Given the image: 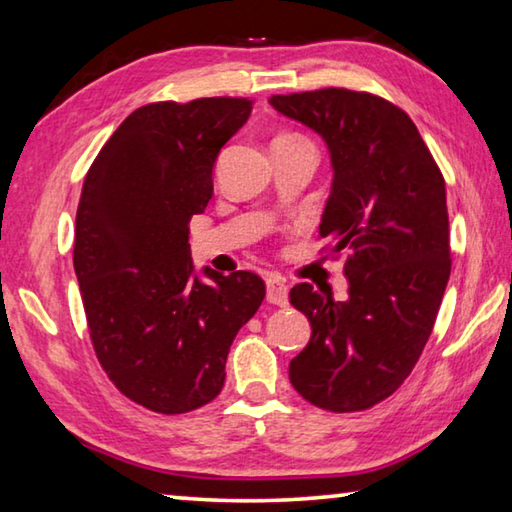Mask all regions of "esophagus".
Returning a JSON list of instances; mask_svg holds the SVG:
<instances>
[{"label":"esophagus","instance_id":"esophagus-1","mask_svg":"<svg viewBox=\"0 0 512 512\" xmlns=\"http://www.w3.org/2000/svg\"><path fill=\"white\" fill-rule=\"evenodd\" d=\"M266 300L277 307L289 305V287L277 277H268L266 280Z\"/></svg>","mask_w":512,"mask_h":512}]
</instances>
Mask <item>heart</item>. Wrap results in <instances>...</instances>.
I'll list each match as a JSON object with an SVG mask.
<instances>
[{
	"label": "heart",
	"mask_w": 512,
	"mask_h": 512,
	"mask_svg": "<svg viewBox=\"0 0 512 512\" xmlns=\"http://www.w3.org/2000/svg\"><path fill=\"white\" fill-rule=\"evenodd\" d=\"M282 137H296V135H282Z\"/></svg>",
	"instance_id": "1"
}]
</instances>
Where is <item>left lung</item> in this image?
Instances as JSON below:
<instances>
[{"instance_id":"1","label":"left lung","mask_w":512,"mask_h":512,"mask_svg":"<svg viewBox=\"0 0 512 512\" xmlns=\"http://www.w3.org/2000/svg\"><path fill=\"white\" fill-rule=\"evenodd\" d=\"M323 137L332 158L320 237L348 250V298L291 289L311 323L289 379L334 413L375 406L411 375L429 341L452 271L445 180L404 110L368 92L325 88L268 99Z\"/></svg>"}]
</instances>
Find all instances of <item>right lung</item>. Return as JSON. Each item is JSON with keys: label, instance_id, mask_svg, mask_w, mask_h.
<instances>
[{"label": "right lung", "instance_id": "1", "mask_svg": "<svg viewBox=\"0 0 512 512\" xmlns=\"http://www.w3.org/2000/svg\"><path fill=\"white\" fill-rule=\"evenodd\" d=\"M253 112L232 97L131 112L85 176L74 271L101 368L128 400L176 415L212 402L230 345L266 296L250 271H194L189 219L214 194L223 144Z\"/></svg>", "mask_w": 512, "mask_h": 512}]
</instances>
